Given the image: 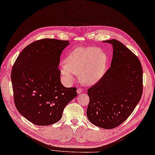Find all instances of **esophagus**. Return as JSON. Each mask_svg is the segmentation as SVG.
<instances>
[{
    "label": "esophagus",
    "instance_id": "obj_1",
    "mask_svg": "<svg viewBox=\"0 0 155 155\" xmlns=\"http://www.w3.org/2000/svg\"><path fill=\"white\" fill-rule=\"evenodd\" d=\"M77 92L78 94H81V93H82L83 92V90L81 88H78L77 90Z\"/></svg>",
    "mask_w": 155,
    "mask_h": 155
}]
</instances>
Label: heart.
<instances>
[{
  "mask_svg": "<svg viewBox=\"0 0 155 155\" xmlns=\"http://www.w3.org/2000/svg\"><path fill=\"white\" fill-rule=\"evenodd\" d=\"M107 61L104 50L93 47H79L67 56L65 64L61 65V73L67 83L74 81L75 74H80L85 84H94L104 76Z\"/></svg>",
  "mask_w": 155,
  "mask_h": 155,
  "instance_id": "obj_1",
  "label": "heart"
}]
</instances>
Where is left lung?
Segmentation results:
<instances>
[{
	"instance_id": "left-lung-1",
	"label": "left lung",
	"mask_w": 155,
	"mask_h": 155,
	"mask_svg": "<svg viewBox=\"0 0 155 155\" xmlns=\"http://www.w3.org/2000/svg\"><path fill=\"white\" fill-rule=\"evenodd\" d=\"M112 44L110 68L100 81L87 90L89 121L104 129L122 124L133 112L142 94V69L137 57L116 39Z\"/></svg>"
}]
</instances>
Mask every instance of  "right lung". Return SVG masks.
I'll list each match as a JSON object with an SVG mask.
<instances>
[{
	"label": "right lung",
	"instance_id": "right-lung-1",
	"mask_svg": "<svg viewBox=\"0 0 155 155\" xmlns=\"http://www.w3.org/2000/svg\"><path fill=\"white\" fill-rule=\"evenodd\" d=\"M68 41L43 39L23 50L11 71L15 104L28 121L38 126L59 121L65 107L77 96L76 87L61 84L59 70Z\"/></svg>",
	"mask_w": 155,
	"mask_h": 155
}]
</instances>
